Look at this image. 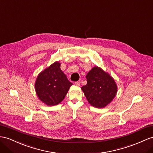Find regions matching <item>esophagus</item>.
<instances>
[{"mask_svg":"<svg viewBox=\"0 0 153 153\" xmlns=\"http://www.w3.org/2000/svg\"><path fill=\"white\" fill-rule=\"evenodd\" d=\"M75 85L77 86V87H79V86H80V82L79 81L75 82Z\"/></svg>","mask_w":153,"mask_h":153,"instance_id":"1","label":"esophagus"}]
</instances>
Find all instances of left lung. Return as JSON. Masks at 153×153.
I'll return each instance as SVG.
<instances>
[{
  "mask_svg": "<svg viewBox=\"0 0 153 153\" xmlns=\"http://www.w3.org/2000/svg\"><path fill=\"white\" fill-rule=\"evenodd\" d=\"M87 83L81 87L92 106L103 108L110 103L117 93L114 79L98 66H94L86 76Z\"/></svg>",
  "mask_w": 153,
  "mask_h": 153,
  "instance_id": "1",
  "label": "left lung"
}]
</instances>
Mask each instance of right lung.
I'll return each mask as SVG.
<instances>
[{
  "label": "right lung",
  "instance_id": "add662e5",
  "mask_svg": "<svg viewBox=\"0 0 153 153\" xmlns=\"http://www.w3.org/2000/svg\"><path fill=\"white\" fill-rule=\"evenodd\" d=\"M60 66L59 62L51 65L39 74L35 84L39 98L49 106L61 103L72 85Z\"/></svg>",
  "mask_w": 153,
  "mask_h": 153
}]
</instances>
